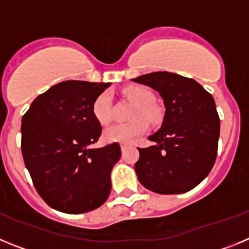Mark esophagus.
<instances>
[{
	"mask_svg": "<svg viewBox=\"0 0 249 249\" xmlns=\"http://www.w3.org/2000/svg\"><path fill=\"white\" fill-rule=\"evenodd\" d=\"M127 147H128V144H127V143H122V144H121V149H122V151H124V149H126Z\"/></svg>",
	"mask_w": 249,
	"mask_h": 249,
	"instance_id": "obj_1",
	"label": "esophagus"
}]
</instances>
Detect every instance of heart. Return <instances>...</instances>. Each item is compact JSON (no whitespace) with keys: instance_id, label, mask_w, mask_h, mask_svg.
I'll return each mask as SVG.
<instances>
[{"instance_id":"obj_1","label":"heart","mask_w":249,"mask_h":249,"mask_svg":"<svg viewBox=\"0 0 249 249\" xmlns=\"http://www.w3.org/2000/svg\"><path fill=\"white\" fill-rule=\"evenodd\" d=\"M123 96L132 103H135L136 107L132 111L133 121L129 123L122 124H113L103 132V138L106 142L109 143H128L132 140H135L138 136L143 135L148 128V124L145 121L156 124L160 122V112L157 107L153 105L155 96L151 91L132 86L123 89ZM92 113L100 124L106 126L112 121V100L108 92H103L94 100L92 106ZM141 117H143L144 121Z\"/></svg>"}]
</instances>
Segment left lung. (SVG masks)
Wrapping results in <instances>:
<instances>
[{
	"instance_id": "8db88e82",
	"label": "left lung",
	"mask_w": 249,
	"mask_h": 249,
	"mask_svg": "<svg viewBox=\"0 0 249 249\" xmlns=\"http://www.w3.org/2000/svg\"><path fill=\"white\" fill-rule=\"evenodd\" d=\"M148 86L163 100L162 126L138 148V181L160 195L193 190L211 172L218 148L219 117L212 94L192 78L171 72H152L132 78Z\"/></svg>"
}]
</instances>
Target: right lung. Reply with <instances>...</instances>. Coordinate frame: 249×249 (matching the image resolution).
<instances>
[{
  "mask_svg": "<svg viewBox=\"0 0 249 249\" xmlns=\"http://www.w3.org/2000/svg\"><path fill=\"white\" fill-rule=\"evenodd\" d=\"M109 85L57 83L36 97L22 117L26 168L38 195L59 212H89L102 206L111 193V172L121 158L120 144L89 147L102 132L92 106Z\"/></svg>",
  "mask_w": 249,
  "mask_h": 249,
  "instance_id": "obj_1",
  "label": "right lung"
}]
</instances>
